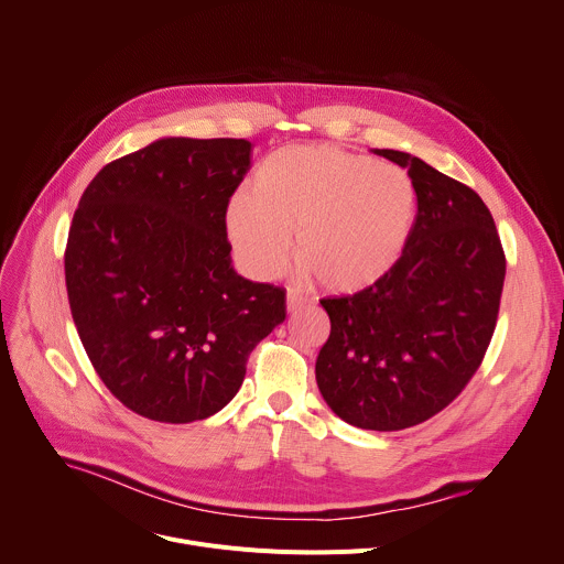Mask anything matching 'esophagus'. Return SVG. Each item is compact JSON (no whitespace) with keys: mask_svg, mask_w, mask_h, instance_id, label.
I'll use <instances>...</instances> for the list:
<instances>
[{"mask_svg":"<svg viewBox=\"0 0 564 564\" xmlns=\"http://www.w3.org/2000/svg\"><path fill=\"white\" fill-rule=\"evenodd\" d=\"M305 305H307V299H305V296H301L299 292L288 290V312H299V310L305 307Z\"/></svg>","mask_w":564,"mask_h":564,"instance_id":"1","label":"esophagus"}]
</instances>
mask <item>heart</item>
Returning a JSON list of instances; mask_svg holds the SVG:
<instances>
[{"label": "heart", "mask_w": 564, "mask_h": 564, "mask_svg": "<svg viewBox=\"0 0 564 564\" xmlns=\"http://www.w3.org/2000/svg\"><path fill=\"white\" fill-rule=\"evenodd\" d=\"M417 218L411 176L330 144L272 151L252 192L225 205L231 252L250 276L283 274L294 229L303 274L333 292H357L386 276L404 254Z\"/></svg>", "instance_id": "obj_1"}]
</instances>
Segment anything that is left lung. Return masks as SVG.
Instances as JSON below:
<instances>
[{"mask_svg":"<svg viewBox=\"0 0 564 564\" xmlns=\"http://www.w3.org/2000/svg\"><path fill=\"white\" fill-rule=\"evenodd\" d=\"M409 170L417 218L397 265L352 296L321 299L330 337L316 386L344 422L411 429L446 409L491 344L507 261L489 207L422 158L375 149Z\"/></svg>","mask_w":564,"mask_h":564,"instance_id":"obj_1","label":"left lung"}]
</instances>
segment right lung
Listing matches in <instances>:
<instances>
[{"mask_svg": "<svg viewBox=\"0 0 564 564\" xmlns=\"http://www.w3.org/2000/svg\"><path fill=\"white\" fill-rule=\"evenodd\" d=\"M252 142L160 138L98 172L64 252L83 346L122 404L189 424L225 409L254 346L285 321V290L231 265L225 205Z\"/></svg>", "mask_w": 564, "mask_h": 564, "instance_id": "obj_1", "label": "right lung"}]
</instances>
